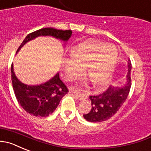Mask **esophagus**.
<instances>
[{
  "mask_svg": "<svg viewBox=\"0 0 151 151\" xmlns=\"http://www.w3.org/2000/svg\"><path fill=\"white\" fill-rule=\"evenodd\" d=\"M71 92H72V93H74V95H75V96H77L79 99H83V98L85 97L84 95L82 94V93H79V92L75 91H72V90H71Z\"/></svg>",
  "mask_w": 151,
  "mask_h": 151,
  "instance_id": "34e87169",
  "label": "esophagus"
}]
</instances>
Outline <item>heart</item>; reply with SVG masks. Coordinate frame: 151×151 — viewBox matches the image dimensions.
<instances>
[{
    "label": "heart",
    "instance_id": "b5f03b06",
    "mask_svg": "<svg viewBox=\"0 0 151 151\" xmlns=\"http://www.w3.org/2000/svg\"><path fill=\"white\" fill-rule=\"evenodd\" d=\"M117 57L115 46L96 40H85L73 48L71 58L63 59L65 77L68 80H75L86 68V74L95 88H104Z\"/></svg>",
    "mask_w": 151,
    "mask_h": 151
}]
</instances>
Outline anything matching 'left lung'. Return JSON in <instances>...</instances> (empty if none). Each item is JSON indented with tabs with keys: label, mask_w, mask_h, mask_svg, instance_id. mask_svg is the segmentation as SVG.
<instances>
[{
	"label": "left lung",
	"mask_w": 151,
	"mask_h": 151,
	"mask_svg": "<svg viewBox=\"0 0 151 151\" xmlns=\"http://www.w3.org/2000/svg\"><path fill=\"white\" fill-rule=\"evenodd\" d=\"M131 60L128 61L126 81L122 86H111L105 92L99 95L89 96L91 103L90 112L83 117L91 122H100L108 120L119 110L126 100L131 86Z\"/></svg>",
	"instance_id": "left-lung-1"
}]
</instances>
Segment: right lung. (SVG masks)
<instances>
[{"instance_id":"right-lung-1","label":"right lung","mask_w":151,"mask_h":151,"mask_svg":"<svg viewBox=\"0 0 151 151\" xmlns=\"http://www.w3.org/2000/svg\"><path fill=\"white\" fill-rule=\"evenodd\" d=\"M71 30H59L54 28H44L29 34L19 46L17 53L29 41L40 36H52L66 42L71 37ZM13 90L18 103L27 113L35 116L46 117L52 114L59 105L61 99L68 92V88L57 73L52 79L36 86L24 84L14 74L13 64L11 66Z\"/></svg>"}]
</instances>
